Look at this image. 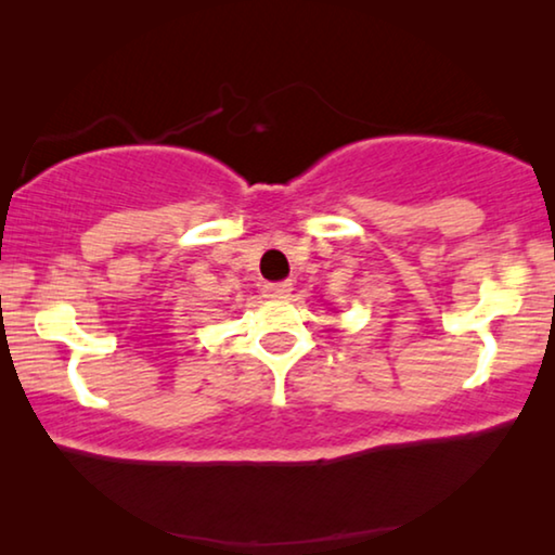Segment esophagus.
<instances>
[{
	"label": "esophagus",
	"mask_w": 555,
	"mask_h": 555,
	"mask_svg": "<svg viewBox=\"0 0 555 555\" xmlns=\"http://www.w3.org/2000/svg\"><path fill=\"white\" fill-rule=\"evenodd\" d=\"M262 293H264V298H270V300H285L287 295L293 293V285L291 283H268L262 287Z\"/></svg>",
	"instance_id": "esophagus-1"
}]
</instances>
